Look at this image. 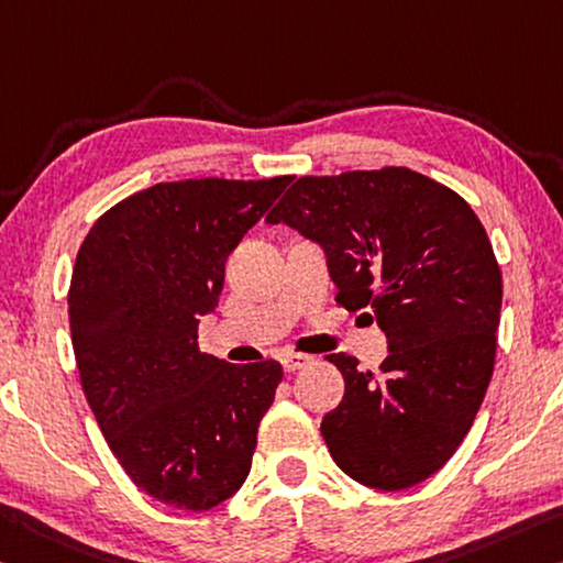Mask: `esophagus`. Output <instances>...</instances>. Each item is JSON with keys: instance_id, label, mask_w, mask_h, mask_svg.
<instances>
[{"instance_id": "esophagus-1", "label": "esophagus", "mask_w": 563, "mask_h": 563, "mask_svg": "<svg viewBox=\"0 0 563 563\" xmlns=\"http://www.w3.org/2000/svg\"><path fill=\"white\" fill-rule=\"evenodd\" d=\"M313 363V355H306V353H288L283 358V368L285 373H296L300 368H306V365Z\"/></svg>"}]
</instances>
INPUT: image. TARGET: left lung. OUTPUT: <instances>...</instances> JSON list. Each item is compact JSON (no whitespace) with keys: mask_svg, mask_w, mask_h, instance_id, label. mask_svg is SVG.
<instances>
[{"mask_svg":"<svg viewBox=\"0 0 563 563\" xmlns=\"http://www.w3.org/2000/svg\"><path fill=\"white\" fill-rule=\"evenodd\" d=\"M267 222L323 247L335 300L371 310L388 338L380 373L328 355L345 380L320 423L330 456L363 486L421 484L466 439L494 373L504 285L476 212L431 177L383 167L300 177Z\"/></svg>","mask_w":563,"mask_h":563,"instance_id":"left-lung-1","label":"left lung"}]
</instances>
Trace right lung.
Listing matches in <instances>:
<instances>
[{"label": "right lung", "mask_w": 563, "mask_h": 563, "mask_svg": "<svg viewBox=\"0 0 563 563\" xmlns=\"http://www.w3.org/2000/svg\"><path fill=\"white\" fill-rule=\"evenodd\" d=\"M292 177L159 183L104 212L79 247L69 330L87 404L132 484L208 511L245 484L278 361L200 353L225 261Z\"/></svg>", "instance_id": "obj_1"}]
</instances>
